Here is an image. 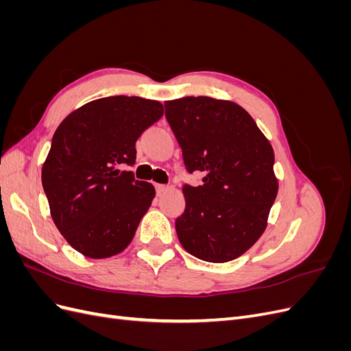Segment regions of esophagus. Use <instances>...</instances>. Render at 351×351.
Here are the masks:
<instances>
[{
  "label": "esophagus",
  "instance_id": "1",
  "mask_svg": "<svg viewBox=\"0 0 351 351\" xmlns=\"http://www.w3.org/2000/svg\"><path fill=\"white\" fill-rule=\"evenodd\" d=\"M155 189H156V193L158 195H162V193H165L167 190H168V186H165V184H155Z\"/></svg>",
  "mask_w": 351,
  "mask_h": 351
}]
</instances>
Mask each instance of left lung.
Instances as JSON below:
<instances>
[{"label": "left lung", "mask_w": 351, "mask_h": 351, "mask_svg": "<svg viewBox=\"0 0 351 351\" xmlns=\"http://www.w3.org/2000/svg\"><path fill=\"white\" fill-rule=\"evenodd\" d=\"M165 119L187 171L205 174L202 186H183L186 208L176 219L180 243L206 262L241 256L267 228L278 193L271 143L249 112L231 101H167Z\"/></svg>", "instance_id": "left-lung-1"}]
</instances>
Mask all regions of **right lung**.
I'll list each match as a JSON object with an SVG mask.
<instances>
[{"label":"right lung","instance_id":"add662e5","mask_svg":"<svg viewBox=\"0 0 351 351\" xmlns=\"http://www.w3.org/2000/svg\"><path fill=\"white\" fill-rule=\"evenodd\" d=\"M161 102L108 97L69 114L52 136L42 167L51 217L70 246L92 259L129 246L155 189L134 180L136 141L161 119Z\"/></svg>","mask_w":351,"mask_h":351}]
</instances>
